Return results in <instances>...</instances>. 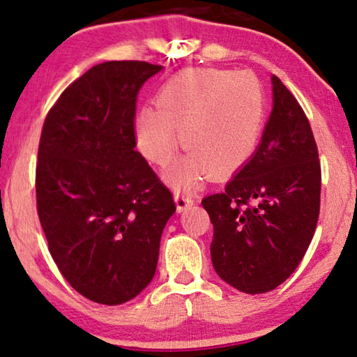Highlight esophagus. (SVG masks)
<instances>
[{"label":"esophagus","instance_id":"esophagus-1","mask_svg":"<svg viewBox=\"0 0 357 357\" xmlns=\"http://www.w3.org/2000/svg\"><path fill=\"white\" fill-rule=\"evenodd\" d=\"M174 202H176L178 211H183L194 204V199L192 195L185 192V190H176V192H174Z\"/></svg>","mask_w":357,"mask_h":357}]
</instances>
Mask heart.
Instances as JSON below:
<instances>
[{"mask_svg": "<svg viewBox=\"0 0 357 357\" xmlns=\"http://www.w3.org/2000/svg\"><path fill=\"white\" fill-rule=\"evenodd\" d=\"M266 96L248 72L192 68L158 89L155 109L136 119L137 147L149 162L165 167L179 144L188 153L168 173L174 185H192L206 173L222 176L245 163L261 137Z\"/></svg>", "mask_w": 357, "mask_h": 357, "instance_id": "obj_1", "label": "heart"}]
</instances>
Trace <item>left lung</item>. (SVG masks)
<instances>
[{"label":"left lung","mask_w":357,"mask_h":357,"mask_svg":"<svg viewBox=\"0 0 357 357\" xmlns=\"http://www.w3.org/2000/svg\"><path fill=\"white\" fill-rule=\"evenodd\" d=\"M273 99L257 152L222 192L202 200L213 222V268L250 295L294 274L321 208V162L307 116L275 75Z\"/></svg>","instance_id":"obj_1"}]
</instances>
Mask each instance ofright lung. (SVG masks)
I'll return each mask as SVG.
<instances>
[{"label": "right lung", "instance_id": "add662e5", "mask_svg": "<svg viewBox=\"0 0 357 357\" xmlns=\"http://www.w3.org/2000/svg\"><path fill=\"white\" fill-rule=\"evenodd\" d=\"M162 66L98 63L47 112L36 162V210L68 284L100 305L139 295L155 274L173 195L136 147V99Z\"/></svg>", "mask_w": 357, "mask_h": 357}]
</instances>
